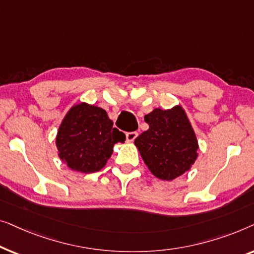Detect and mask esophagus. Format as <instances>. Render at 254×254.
<instances>
[{
    "instance_id": "34e87169",
    "label": "esophagus",
    "mask_w": 254,
    "mask_h": 254,
    "mask_svg": "<svg viewBox=\"0 0 254 254\" xmlns=\"http://www.w3.org/2000/svg\"><path fill=\"white\" fill-rule=\"evenodd\" d=\"M137 135H138V132H135V131H133V132H127V141H133L135 138H137Z\"/></svg>"
}]
</instances>
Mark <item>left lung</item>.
Instances as JSON below:
<instances>
[{
    "mask_svg": "<svg viewBox=\"0 0 254 254\" xmlns=\"http://www.w3.org/2000/svg\"><path fill=\"white\" fill-rule=\"evenodd\" d=\"M144 119L149 127L134 145L149 171L160 180L173 181L190 170L199 145L185 110L181 106L156 108Z\"/></svg>",
    "mask_w": 254,
    "mask_h": 254,
    "instance_id": "8db88e82",
    "label": "left lung"
}]
</instances>
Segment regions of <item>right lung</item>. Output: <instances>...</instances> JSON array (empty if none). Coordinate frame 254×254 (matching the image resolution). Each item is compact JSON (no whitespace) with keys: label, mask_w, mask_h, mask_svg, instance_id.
<instances>
[{"label":"right lung","mask_w":254,"mask_h":254,"mask_svg":"<svg viewBox=\"0 0 254 254\" xmlns=\"http://www.w3.org/2000/svg\"><path fill=\"white\" fill-rule=\"evenodd\" d=\"M126 141V134L113 127L106 110L81 102L71 107L56 135L59 156L71 170L96 173L106 166L114 145Z\"/></svg>","instance_id":"1"}]
</instances>
